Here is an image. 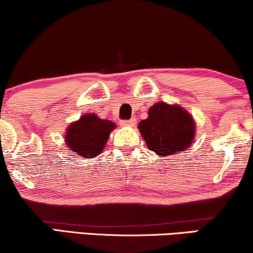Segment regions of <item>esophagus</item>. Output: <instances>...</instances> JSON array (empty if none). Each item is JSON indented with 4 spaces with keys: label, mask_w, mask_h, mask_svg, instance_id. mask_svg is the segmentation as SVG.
Listing matches in <instances>:
<instances>
[{
    "label": "esophagus",
    "mask_w": 253,
    "mask_h": 253,
    "mask_svg": "<svg viewBox=\"0 0 253 253\" xmlns=\"http://www.w3.org/2000/svg\"><path fill=\"white\" fill-rule=\"evenodd\" d=\"M120 124L122 126H136L137 120L136 119H131L129 121H121Z\"/></svg>",
    "instance_id": "obj_1"
}]
</instances>
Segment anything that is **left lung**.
Instances as JSON below:
<instances>
[{
  "label": "left lung",
  "instance_id": "obj_1",
  "mask_svg": "<svg viewBox=\"0 0 253 253\" xmlns=\"http://www.w3.org/2000/svg\"><path fill=\"white\" fill-rule=\"evenodd\" d=\"M196 124L191 114L179 104L157 102L138 124L149 150L157 156L178 155L194 143Z\"/></svg>",
  "mask_w": 253,
  "mask_h": 253
}]
</instances>
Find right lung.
Here are the masks:
<instances>
[{
    "label": "right lung",
    "mask_w": 253,
    "mask_h": 253,
    "mask_svg": "<svg viewBox=\"0 0 253 253\" xmlns=\"http://www.w3.org/2000/svg\"><path fill=\"white\" fill-rule=\"evenodd\" d=\"M116 124L102 120L96 114H84L67 126L65 144L75 155L94 158L102 152Z\"/></svg>",
    "instance_id": "add662e5"
}]
</instances>
